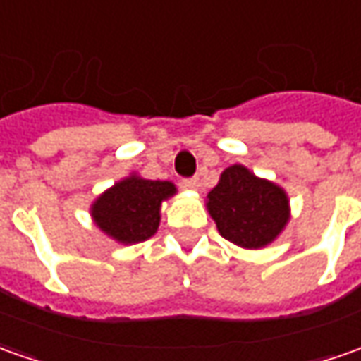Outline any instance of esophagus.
Wrapping results in <instances>:
<instances>
[{"label": "esophagus", "mask_w": 361, "mask_h": 361, "mask_svg": "<svg viewBox=\"0 0 361 361\" xmlns=\"http://www.w3.org/2000/svg\"><path fill=\"white\" fill-rule=\"evenodd\" d=\"M183 188H188V190H197V188H200V178H188V180H183Z\"/></svg>", "instance_id": "esophagus-1"}]
</instances>
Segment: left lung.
<instances>
[{
  "mask_svg": "<svg viewBox=\"0 0 361 361\" xmlns=\"http://www.w3.org/2000/svg\"><path fill=\"white\" fill-rule=\"evenodd\" d=\"M207 212L223 239L243 249L267 247L290 219L286 191L241 164L229 166L207 193Z\"/></svg>",
  "mask_w": 361,
  "mask_h": 361,
  "instance_id": "1",
  "label": "left lung"
}]
</instances>
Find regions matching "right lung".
Returning a JSON list of instances; mask_svg holds the SVG:
<instances>
[{
	"mask_svg": "<svg viewBox=\"0 0 361 361\" xmlns=\"http://www.w3.org/2000/svg\"><path fill=\"white\" fill-rule=\"evenodd\" d=\"M176 193L171 181L144 180L132 173L116 181L98 197L90 215L102 233L114 241L132 245L149 239L160 225L161 201Z\"/></svg>",
	"mask_w": 361,
	"mask_h": 361,
	"instance_id": "obj_1",
	"label": "right lung"
}]
</instances>
